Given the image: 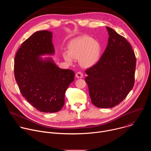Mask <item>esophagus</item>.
I'll return each mask as SVG.
<instances>
[{"mask_svg":"<svg viewBox=\"0 0 151 151\" xmlns=\"http://www.w3.org/2000/svg\"><path fill=\"white\" fill-rule=\"evenodd\" d=\"M76 77L78 78H82L83 77V73L81 72H78L76 73Z\"/></svg>","mask_w":151,"mask_h":151,"instance_id":"34e87169","label":"esophagus"}]
</instances>
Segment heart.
Returning a JSON list of instances; mask_svg holds the SVG:
<instances>
[{
	"label": "heart",
	"instance_id": "1",
	"mask_svg": "<svg viewBox=\"0 0 151 151\" xmlns=\"http://www.w3.org/2000/svg\"><path fill=\"white\" fill-rule=\"evenodd\" d=\"M101 47L99 43L90 36H82L73 40L69 45L68 52L63 53V58L69 64L73 58L79 59L81 65L89 68L98 61Z\"/></svg>",
	"mask_w": 151,
	"mask_h": 151
}]
</instances>
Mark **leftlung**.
Returning a JSON list of instances; mask_svg holds the SVG:
<instances>
[{"instance_id": "left-lung-1", "label": "left lung", "mask_w": 151, "mask_h": 151, "mask_svg": "<svg viewBox=\"0 0 151 151\" xmlns=\"http://www.w3.org/2000/svg\"><path fill=\"white\" fill-rule=\"evenodd\" d=\"M107 46L96 64L85 70L92 103L100 108H111L122 102L134 85L136 58L127 39L106 27Z\"/></svg>"}]
</instances>
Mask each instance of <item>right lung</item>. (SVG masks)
Wrapping results in <instances>:
<instances>
[{"instance_id": "add662e5", "label": "right lung", "mask_w": 151, "mask_h": 151, "mask_svg": "<svg viewBox=\"0 0 151 151\" xmlns=\"http://www.w3.org/2000/svg\"><path fill=\"white\" fill-rule=\"evenodd\" d=\"M52 33H34L23 42L14 58V76L22 96L37 111L58 112L64 104V96L75 73L61 69L51 60L39 55L54 52Z\"/></svg>"}]
</instances>
